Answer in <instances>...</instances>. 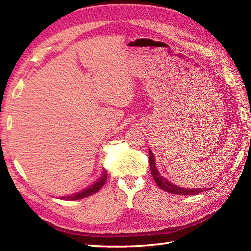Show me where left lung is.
Returning <instances> with one entry per match:
<instances>
[{"mask_svg":"<svg viewBox=\"0 0 251 251\" xmlns=\"http://www.w3.org/2000/svg\"><path fill=\"white\" fill-rule=\"evenodd\" d=\"M149 163H150L151 174L153 176L154 181H155L157 185L162 190L169 192V193L178 194V195H196L199 193H201V192H204L202 189H184L168 182V181L165 179L163 176L159 175V173L157 172L156 166H155V159H154V155L151 150H149Z\"/></svg>","mask_w":251,"mask_h":251,"instance_id":"obj_1","label":"left lung"}]
</instances>
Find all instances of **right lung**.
I'll return each mask as SVG.
<instances>
[{"mask_svg":"<svg viewBox=\"0 0 251 251\" xmlns=\"http://www.w3.org/2000/svg\"><path fill=\"white\" fill-rule=\"evenodd\" d=\"M106 178H108V173L103 172V174L101 175V178L97 181V182H95L94 184L90 185L89 188L85 189V190L82 191V192H79V193L73 194V195H69V196H65V197H62V199H65V200H72V201H73V200H79V199H84V197H88V196H90V195L97 193V192L104 185L105 181H106Z\"/></svg>","mask_w":251,"mask_h":251,"instance_id":"obj_1","label":"right lung"}]
</instances>
